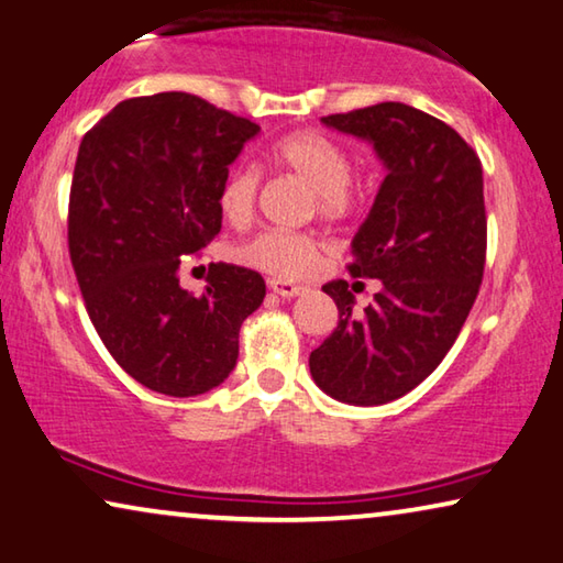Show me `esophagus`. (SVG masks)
Instances as JSON below:
<instances>
[{"mask_svg": "<svg viewBox=\"0 0 563 563\" xmlns=\"http://www.w3.org/2000/svg\"><path fill=\"white\" fill-rule=\"evenodd\" d=\"M267 285H271V290L273 292H278L280 298H296V296H300V292H303V288H300V285H296V283H288V280H267Z\"/></svg>", "mask_w": 563, "mask_h": 563, "instance_id": "34e87169", "label": "esophagus"}]
</instances>
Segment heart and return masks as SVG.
Returning a JSON list of instances; mask_svg holds the SVG:
<instances>
[{"instance_id":"heart-1","label":"heart","mask_w":563,"mask_h":563,"mask_svg":"<svg viewBox=\"0 0 563 563\" xmlns=\"http://www.w3.org/2000/svg\"><path fill=\"white\" fill-rule=\"evenodd\" d=\"M267 164L278 172L296 174L313 187L316 205L325 217L351 212L356 191L351 187V158L339 141L318 131H296L267 148ZM260 172L238 166L220 187V212L230 224H245L255 212ZM323 245L308 234L265 230L240 247V257L275 278H308L321 263Z\"/></svg>"}]
</instances>
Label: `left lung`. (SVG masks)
<instances>
[{
	"instance_id": "1",
	"label": "left lung",
	"mask_w": 563,
	"mask_h": 563,
	"mask_svg": "<svg viewBox=\"0 0 563 563\" xmlns=\"http://www.w3.org/2000/svg\"><path fill=\"white\" fill-rule=\"evenodd\" d=\"M321 121L368 141L387 176L351 240L349 265L382 290L358 316L346 280L323 285L339 325L310 354V376L343 405H387L440 366L475 303L488 234L483 166L455 129L405 103Z\"/></svg>"
}]
</instances>
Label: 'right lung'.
<instances>
[{
  "label": "right lung",
  "instance_id": "obj_1",
  "mask_svg": "<svg viewBox=\"0 0 563 563\" xmlns=\"http://www.w3.org/2000/svg\"><path fill=\"white\" fill-rule=\"evenodd\" d=\"M260 125L189 93L123 100L80 141L67 245L90 321L125 374L166 397H197L232 374L240 325L263 275L209 265L201 296L181 257L222 230L220 187Z\"/></svg>",
  "mask_w": 563,
  "mask_h": 563
}]
</instances>
